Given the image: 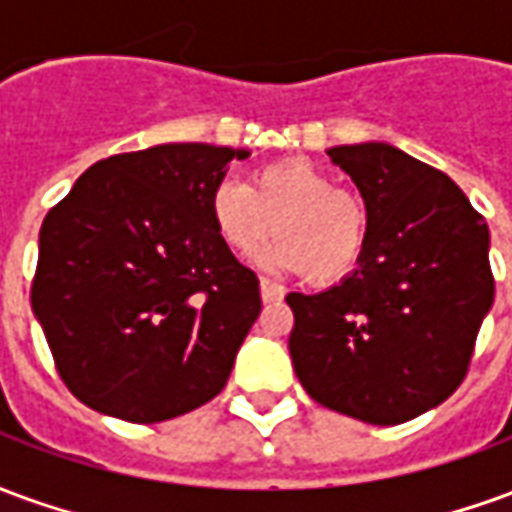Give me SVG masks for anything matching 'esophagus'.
<instances>
[{
  "mask_svg": "<svg viewBox=\"0 0 512 512\" xmlns=\"http://www.w3.org/2000/svg\"><path fill=\"white\" fill-rule=\"evenodd\" d=\"M260 296H263V301H277L285 296V290L274 282H268V279H260Z\"/></svg>",
  "mask_w": 512,
  "mask_h": 512,
  "instance_id": "esophagus-1",
  "label": "esophagus"
}]
</instances>
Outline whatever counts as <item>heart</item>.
<instances>
[{
	"label": "heart",
	"instance_id": "heart-1",
	"mask_svg": "<svg viewBox=\"0 0 512 512\" xmlns=\"http://www.w3.org/2000/svg\"><path fill=\"white\" fill-rule=\"evenodd\" d=\"M208 211L235 255L255 252L274 230L279 241L263 252V266L304 274L312 285L351 277L370 244L367 202L354 189L334 186L332 175L307 158L263 164L249 183L219 180Z\"/></svg>",
	"mask_w": 512,
	"mask_h": 512
}]
</instances>
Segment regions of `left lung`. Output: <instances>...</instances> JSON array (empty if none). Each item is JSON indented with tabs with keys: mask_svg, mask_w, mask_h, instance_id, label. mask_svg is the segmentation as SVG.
I'll return each mask as SVG.
<instances>
[{
	"mask_svg": "<svg viewBox=\"0 0 512 512\" xmlns=\"http://www.w3.org/2000/svg\"><path fill=\"white\" fill-rule=\"evenodd\" d=\"M329 156L365 197L370 244L340 285L288 293L293 370L315 403L400 425L469 373L494 304L488 224L455 180L397 147L340 145Z\"/></svg>",
	"mask_w": 512,
	"mask_h": 512,
	"instance_id": "8db88e82",
	"label": "left lung"
}]
</instances>
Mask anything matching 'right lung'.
<instances>
[{"label": "right lung", "mask_w": 512, "mask_h": 512, "mask_svg": "<svg viewBox=\"0 0 512 512\" xmlns=\"http://www.w3.org/2000/svg\"><path fill=\"white\" fill-rule=\"evenodd\" d=\"M246 156L202 142L117 153L46 213L32 310L84 406L150 425L224 389L260 282L216 235L208 202Z\"/></svg>", "instance_id": "right-lung-1"}]
</instances>
